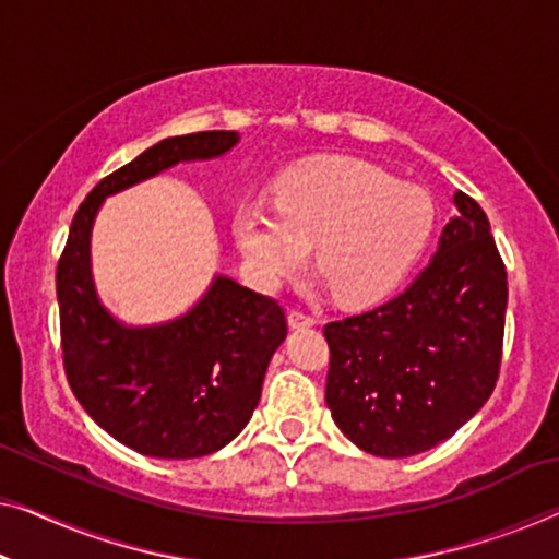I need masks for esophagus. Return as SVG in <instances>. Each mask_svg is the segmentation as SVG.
<instances>
[{
  "instance_id": "1",
  "label": "esophagus",
  "mask_w": 559,
  "mask_h": 559,
  "mask_svg": "<svg viewBox=\"0 0 559 559\" xmlns=\"http://www.w3.org/2000/svg\"><path fill=\"white\" fill-rule=\"evenodd\" d=\"M288 326H290V329H311V326H316V319H313L311 313L290 311V313H288Z\"/></svg>"
}]
</instances>
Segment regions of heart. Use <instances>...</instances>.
Wrapping results in <instances>:
<instances>
[{"label":"heart","mask_w":559,"mask_h":559,"mask_svg":"<svg viewBox=\"0 0 559 559\" xmlns=\"http://www.w3.org/2000/svg\"><path fill=\"white\" fill-rule=\"evenodd\" d=\"M273 207L243 203L233 238L261 288L301 269L308 246L333 296L369 306L389 296L435 228V203L377 165L316 157L281 175Z\"/></svg>","instance_id":"obj_1"}]
</instances>
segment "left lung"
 Masks as SVG:
<instances>
[{"instance_id": "1", "label": "left lung", "mask_w": 559, "mask_h": 559, "mask_svg": "<svg viewBox=\"0 0 559 559\" xmlns=\"http://www.w3.org/2000/svg\"><path fill=\"white\" fill-rule=\"evenodd\" d=\"M456 215L414 283L371 311L326 323V404L373 456L441 444L492 396L502 364L507 271L477 200Z\"/></svg>"}]
</instances>
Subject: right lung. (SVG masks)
<instances>
[{"label":"right lung","mask_w":559,"mask_h":559,"mask_svg":"<svg viewBox=\"0 0 559 559\" xmlns=\"http://www.w3.org/2000/svg\"><path fill=\"white\" fill-rule=\"evenodd\" d=\"M236 143L238 132L207 130L147 147L90 190L57 263L62 361L74 396L107 435L157 460L213 454L243 431L288 333L286 313L271 296L215 276L188 313L128 326L99 304L90 236L107 195L178 163L213 160Z\"/></svg>","instance_id":"right-lung-1"}]
</instances>
